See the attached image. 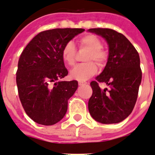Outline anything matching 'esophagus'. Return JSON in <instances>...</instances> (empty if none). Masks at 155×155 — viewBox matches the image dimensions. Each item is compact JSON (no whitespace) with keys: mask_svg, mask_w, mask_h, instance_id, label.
Masks as SVG:
<instances>
[{"mask_svg":"<svg viewBox=\"0 0 155 155\" xmlns=\"http://www.w3.org/2000/svg\"><path fill=\"white\" fill-rule=\"evenodd\" d=\"M78 84H79V85L80 86H84V85H86V84H87V83H86V82H83V81H79L78 82Z\"/></svg>","mask_w":155,"mask_h":155,"instance_id":"esophagus-1","label":"esophagus"}]
</instances>
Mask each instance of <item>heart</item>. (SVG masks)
I'll list each match as a JSON object with an SVG mask.
<instances>
[{
    "label": "heart",
    "mask_w": 155,
    "mask_h": 155,
    "mask_svg": "<svg viewBox=\"0 0 155 155\" xmlns=\"http://www.w3.org/2000/svg\"><path fill=\"white\" fill-rule=\"evenodd\" d=\"M79 44L81 47L87 48L89 52L85 58L87 63L79 64L70 71V78L72 80L85 81L93 76L97 72V66L93 61H95L97 65L102 67L105 64L107 59L106 53L102 49V43L98 37L94 35H86L79 40ZM76 50L72 41H68L62 49L61 56L64 62L69 66L75 64Z\"/></svg>",
    "instance_id": "heart-1"
}]
</instances>
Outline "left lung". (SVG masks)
I'll list each match as a JSON object with an SVG mask.
<instances>
[{"label":"left lung","instance_id":"left-lung-1","mask_svg":"<svg viewBox=\"0 0 155 155\" xmlns=\"http://www.w3.org/2000/svg\"><path fill=\"white\" fill-rule=\"evenodd\" d=\"M106 40L109 47L106 65L96 81L91 83L93 94L88 102L90 114L102 124H116L131 114L136 105L142 71L139 53L124 35L108 28H92ZM98 82L110 87L102 90Z\"/></svg>","mask_w":155,"mask_h":155}]
</instances>
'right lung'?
<instances>
[{
	"instance_id": "right-lung-1",
	"label": "right lung",
	"mask_w": 155,
	"mask_h": 155,
	"mask_svg": "<svg viewBox=\"0 0 155 155\" xmlns=\"http://www.w3.org/2000/svg\"><path fill=\"white\" fill-rule=\"evenodd\" d=\"M82 28H57L38 34L23 49L18 62L16 84L26 114L42 125H53L64 117L68 100L78 82L62 81L68 70L62 49Z\"/></svg>"
}]
</instances>
